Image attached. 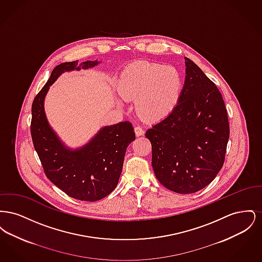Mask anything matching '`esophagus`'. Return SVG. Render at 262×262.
Listing matches in <instances>:
<instances>
[{
	"instance_id": "esophagus-1",
	"label": "esophagus",
	"mask_w": 262,
	"mask_h": 262,
	"mask_svg": "<svg viewBox=\"0 0 262 262\" xmlns=\"http://www.w3.org/2000/svg\"><path fill=\"white\" fill-rule=\"evenodd\" d=\"M135 133H136V136H137V137H140V136H143V135H144L143 128L140 127V126H138V125L135 127Z\"/></svg>"
}]
</instances>
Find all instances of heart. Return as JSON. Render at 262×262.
<instances>
[{"label":"heart","instance_id":"obj_1","mask_svg":"<svg viewBox=\"0 0 262 262\" xmlns=\"http://www.w3.org/2000/svg\"><path fill=\"white\" fill-rule=\"evenodd\" d=\"M118 90L123 99L137 100L136 110L140 118L158 122L169 117L178 106L183 78L174 67L137 61L123 70Z\"/></svg>","mask_w":262,"mask_h":262}]
</instances>
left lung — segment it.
<instances>
[{"label":"left lung","instance_id":"obj_1","mask_svg":"<svg viewBox=\"0 0 262 262\" xmlns=\"http://www.w3.org/2000/svg\"><path fill=\"white\" fill-rule=\"evenodd\" d=\"M186 60V78L174 112L145 133L157 180L178 193L208 186L224 164L230 136L224 100L200 68Z\"/></svg>","mask_w":262,"mask_h":262}]
</instances>
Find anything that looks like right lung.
<instances>
[{
	"instance_id": "obj_1",
	"label": "right lung",
	"mask_w": 262,
	"mask_h": 262,
	"mask_svg": "<svg viewBox=\"0 0 262 262\" xmlns=\"http://www.w3.org/2000/svg\"><path fill=\"white\" fill-rule=\"evenodd\" d=\"M100 62H62L57 66L32 103L31 137L44 172L51 182L69 196L82 201H97L116 188L122 174L125 151L136 139L133 125L121 122L106 125L86 144L68 147L47 120L44 100L51 85L64 72L94 68Z\"/></svg>"
}]
</instances>
